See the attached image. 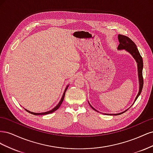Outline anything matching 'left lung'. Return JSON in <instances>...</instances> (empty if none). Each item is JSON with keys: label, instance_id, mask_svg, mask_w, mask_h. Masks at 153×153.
I'll list each match as a JSON object with an SVG mask.
<instances>
[{"label": "left lung", "instance_id": "obj_1", "mask_svg": "<svg viewBox=\"0 0 153 153\" xmlns=\"http://www.w3.org/2000/svg\"><path fill=\"white\" fill-rule=\"evenodd\" d=\"M118 39L119 41V45L118 46L117 49L126 50L127 52L130 53L133 56V57L135 59V61L137 63L138 75V79H139V91H138V93L135 98V101L137 100V99L138 98V97L139 96L140 94H141V92H142V88H143V76H142V69H143L142 57L140 55L139 52H138V50L137 48V46L135 44V43H134L130 38H129L128 36L121 35V34H119L118 35ZM135 101H134V102H135ZM89 105L91 106L92 109L94 110H96V109H94L93 107H92V106L90 105V103H89ZM126 110H125L123 112L117 114H108V115H117L123 114L124 112H126ZM97 112H98V111H97Z\"/></svg>", "mask_w": 153, "mask_h": 153}]
</instances>
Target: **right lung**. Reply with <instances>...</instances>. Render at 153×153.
<instances>
[{"mask_svg":"<svg viewBox=\"0 0 153 153\" xmlns=\"http://www.w3.org/2000/svg\"><path fill=\"white\" fill-rule=\"evenodd\" d=\"M68 86H69V85L66 87V88L65 89V90H64V93H63V95H62V98H61V100H60V101L59 102V103L56 105V106H55V107H54L53 109H52L51 110H50V111H48V112H43V113H34V112H30V111H29V110H26L25 109V110H27V112H29L30 114H34V115H46V114H51V113H52V112H55V110H57L59 107H60V106L61 105V104H62V103L63 102V100H64V96H65V93H66V90H67V89H68Z\"/></svg>","mask_w":153,"mask_h":153,"instance_id":"1","label":"right lung"}]
</instances>
